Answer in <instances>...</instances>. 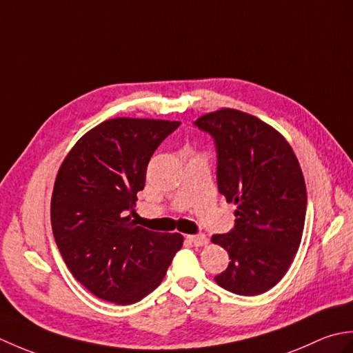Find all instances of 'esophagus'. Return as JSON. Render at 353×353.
Returning <instances> with one entry per match:
<instances>
[{"instance_id":"esophagus-1","label":"esophagus","mask_w":353,"mask_h":353,"mask_svg":"<svg viewBox=\"0 0 353 353\" xmlns=\"http://www.w3.org/2000/svg\"><path fill=\"white\" fill-rule=\"evenodd\" d=\"M186 238H188V241H191L194 245H197V247H201V245H206L208 244V238L203 234H200V235H188Z\"/></svg>"}]
</instances>
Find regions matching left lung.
<instances>
[{
	"label": "left lung",
	"instance_id": "obj_1",
	"mask_svg": "<svg viewBox=\"0 0 353 353\" xmlns=\"http://www.w3.org/2000/svg\"><path fill=\"white\" fill-rule=\"evenodd\" d=\"M216 145V183L236 205L235 226L212 235L229 253V265L215 276L221 288L258 296L288 272L302 241L306 186L288 141L245 112L224 108L196 119Z\"/></svg>",
	"mask_w": 353,
	"mask_h": 353
}]
</instances>
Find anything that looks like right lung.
Instances as JSON below:
<instances>
[{
    "instance_id": "obj_1",
    "label": "right lung",
    "mask_w": 353,
    "mask_h": 353,
    "mask_svg": "<svg viewBox=\"0 0 353 353\" xmlns=\"http://www.w3.org/2000/svg\"><path fill=\"white\" fill-rule=\"evenodd\" d=\"M179 121L112 118L81 137L57 171L51 228L66 267L85 288L117 305L159 287L181 234L133 223L150 157Z\"/></svg>"
}]
</instances>
